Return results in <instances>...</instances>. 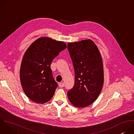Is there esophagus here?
I'll return each mask as SVG.
<instances>
[{"instance_id": "34e87169", "label": "esophagus", "mask_w": 134, "mask_h": 134, "mask_svg": "<svg viewBox=\"0 0 134 134\" xmlns=\"http://www.w3.org/2000/svg\"><path fill=\"white\" fill-rule=\"evenodd\" d=\"M59 85L60 87H63L64 86V84L63 82H61V83H59Z\"/></svg>"}]
</instances>
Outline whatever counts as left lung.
<instances>
[{
	"label": "left lung",
	"instance_id": "8db88e82",
	"mask_svg": "<svg viewBox=\"0 0 134 134\" xmlns=\"http://www.w3.org/2000/svg\"><path fill=\"white\" fill-rule=\"evenodd\" d=\"M75 70V84L67 92L70 103L84 108L97 99L104 83L102 57L97 45L91 39L67 44Z\"/></svg>",
	"mask_w": 134,
	"mask_h": 134
}]
</instances>
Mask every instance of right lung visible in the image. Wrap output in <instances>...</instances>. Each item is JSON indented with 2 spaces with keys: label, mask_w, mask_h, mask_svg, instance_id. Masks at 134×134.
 Wrapping results in <instances>:
<instances>
[{
  "label": "right lung",
  "mask_w": 134,
  "mask_h": 134,
  "mask_svg": "<svg viewBox=\"0 0 134 134\" xmlns=\"http://www.w3.org/2000/svg\"><path fill=\"white\" fill-rule=\"evenodd\" d=\"M67 48L63 41L38 38L25 51L20 76L22 88L32 101L43 104L51 99L57 88L50 68L53 59Z\"/></svg>",
  "instance_id": "1"
}]
</instances>
